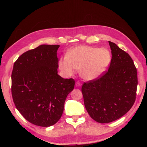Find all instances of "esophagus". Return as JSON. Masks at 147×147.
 Returning <instances> with one entry per match:
<instances>
[{
    "instance_id": "34e87169",
    "label": "esophagus",
    "mask_w": 147,
    "mask_h": 147,
    "mask_svg": "<svg viewBox=\"0 0 147 147\" xmlns=\"http://www.w3.org/2000/svg\"><path fill=\"white\" fill-rule=\"evenodd\" d=\"M75 85H76V86L80 87L82 86V83L80 82H77L76 83H75Z\"/></svg>"
}]
</instances>
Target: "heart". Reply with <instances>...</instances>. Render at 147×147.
<instances>
[{
	"instance_id": "heart-1",
	"label": "heart",
	"mask_w": 147,
	"mask_h": 147,
	"mask_svg": "<svg viewBox=\"0 0 147 147\" xmlns=\"http://www.w3.org/2000/svg\"><path fill=\"white\" fill-rule=\"evenodd\" d=\"M111 53L105 48L82 45L75 47L61 57L59 67L66 76H71L79 69L80 75L87 80L100 77L111 62Z\"/></svg>"
}]
</instances>
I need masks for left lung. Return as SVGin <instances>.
Listing matches in <instances>:
<instances>
[{
	"instance_id": "obj_1",
	"label": "left lung",
	"mask_w": 147,
	"mask_h": 147,
	"mask_svg": "<svg viewBox=\"0 0 147 147\" xmlns=\"http://www.w3.org/2000/svg\"><path fill=\"white\" fill-rule=\"evenodd\" d=\"M109 42L112 59L108 71L84 83L82 92L90 116L100 123L115 121L129 110L136 100L137 69L128 53Z\"/></svg>"
}]
</instances>
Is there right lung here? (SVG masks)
<instances>
[{"mask_svg":"<svg viewBox=\"0 0 147 147\" xmlns=\"http://www.w3.org/2000/svg\"><path fill=\"white\" fill-rule=\"evenodd\" d=\"M59 47L41 45L24 53L13 65V102L23 117L34 125L48 127L58 121L66 97L74 88L73 78L57 74Z\"/></svg>","mask_w":147,"mask_h":147,"instance_id":"1","label":"right lung"}]
</instances>
